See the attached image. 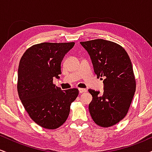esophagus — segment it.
Instances as JSON below:
<instances>
[{
	"mask_svg": "<svg viewBox=\"0 0 152 152\" xmlns=\"http://www.w3.org/2000/svg\"><path fill=\"white\" fill-rule=\"evenodd\" d=\"M78 91H79V93H80V94L84 93V92H86V88H78Z\"/></svg>",
	"mask_w": 152,
	"mask_h": 152,
	"instance_id": "1",
	"label": "esophagus"
}]
</instances>
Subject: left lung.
Here are the masks:
<instances>
[{
	"mask_svg": "<svg viewBox=\"0 0 152 152\" xmlns=\"http://www.w3.org/2000/svg\"><path fill=\"white\" fill-rule=\"evenodd\" d=\"M89 54L94 73L104 83V91L88 89V109L94 121L109 127L126 116L136 91L130 58L123 47L112 41L95 39L80 42Z\"/></svg>",
	"mask_w": 152,
	"mask_h": 152,
	"instance_id": "1",
	"label": "left lung"
}]
</instances>
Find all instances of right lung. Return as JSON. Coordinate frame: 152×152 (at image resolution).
I'll use <instances>...</instances> for the list:
<instances>
[{
  "label": "right lung",
  "instance_id": "obj_1",
  "mask_svg": "<svg viewBox=\"0 0 152 152\" xmlns=\"http://www.w3.org/2000/svg\"><path fill=\"white\" fill-rule=\"evenodd\" d=\"M70 43H41L31 46L20 58L18 70L19 98L31 119L48 129L67 119L77 88L63 91L53 83L61 74L64 57L74 46Z\"/></svg>",
  "mask_w": 152,
  "mask_h": 152
}]
</instances>
